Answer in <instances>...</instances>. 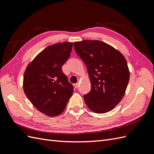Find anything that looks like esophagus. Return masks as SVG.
Instances as JSON below:
<instances>
[{
    "label": "esophagus",
    "mask_w": 154,
    "mask_h": 154,
    "mask_svg": "<svg viewBox=\"0 0 154 154\" xmlns=\"http://www.w3.org/2000/svg\"><path fill=\"white\" fill-rule=\"evenodd\" d=\"M73 86L75 87V89H78V88H79V83H75L74 85H73Z\"/></svg>",
    "instance_id": "1"
}]
</instances>
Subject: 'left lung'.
<instances>
[{
  "instance_id": "obj_1",
  "label": "left lung",
  "mask_w": 154,
  "mask_h": 154,
  "mask_svg": "<svg viewBox=\"0 0 154 154\" xmlns=\"http://www.w3.org/2000/svg\"><path fill=\"white\" fill-rule=\"evenodd\" d=\"M77 54L86 65L91 89L84 95L88 108L98 114L112 110L122 100L130 79L127 61L119 51L99 40L74 42Z\"/></svg>"
}]
</instances>
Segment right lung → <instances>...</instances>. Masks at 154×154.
Listing matches in <instances>:
<instances>
[{"label":"right lung","mask_w":154,"mask_h":154,"mask_svg":"<svg viewBox=\"0 0 154 154\" xmlns=\"http://www.w3.org/2000/svg\"><path fill=\"white\" fill-rule=\"evenodd\" d=\"M71 42H62L45 48L26 69L23 88L32 104L41 112L55 116L65 110L73 93L62 66L70 56Z\"/></svg>","instance_id":"add662e5"}]
</instances>
